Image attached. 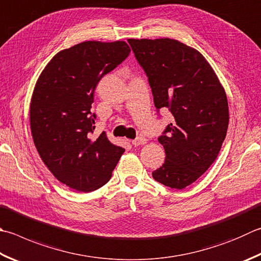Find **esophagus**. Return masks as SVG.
I'll use <instances>...</instances> for the list:
<instances>
[{"instance_id": "obj_1", "label": "esophagus", "mask_w": 261, "mask_h": 261, "mask_svg": "<svg viewBox=\"0 0 261 261\" xmlns=\"http://www.w3.org/2000/svg\"><path fill=\"white\" fill-rule=\"evenodd\" d=\"M146 143V140H145V137H137V139H135V140H133L132 141V144L134 145V146H139V145H143V144H145Z\"/></svg>"}]
</instances>
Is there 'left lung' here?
Listing matches in <instances>:
<instances>
[{"label": "left lung", "instance_id": "1", "mask_svg": "<svg viewBox=\"0 0 261 261\" xmlns=\"http://www.w3.org/2000/svg\"><path fill=\"white\" fill-rule=\"evenodd\" d=\"M128 43L146 73L156 110L167 108L174 117L158 139L166 160L152 176L181 190L202 176L219 153L229 120L225 90L193 47L170 38Z\"/></svg>", "mask_w": 261, "mask_h": 261}]
</instances>
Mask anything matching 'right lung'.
Instances as JSON below:
<instances>
[{"label":"right lung","mask_w":261,"mask_h":261,"mask_svg":"<svg viewBox=\"0 0 261 261\" xmlns=\"http://www.w3.org/2000/svg\"><path fill=\"white\" fill-rule=\"evenodd\" d=\"M129 53L124 41L83 42L57 53L36 82L29 112L34 144L53 176L76 191L108 183L125 152L105 132L92 136L91 109L97 83Z\"/></svg>","instance_id":"obj_1"}]
</instances>
